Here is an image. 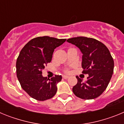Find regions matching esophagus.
Here are the masks:
<instances>
[{
    "label": "esophagus",
    "instance_id": "34e87169",
    "mask_svg": "<svg viewBox=\"0 0 124 124\" xmlns=\"http://www.w3.org/2000/svg\"><path fill=\"white\" fill-rule=\"evenodd\" d=\"M70 78V76H67V75H63V78L64 79H68Z\"/></svg>",
    "mask_w": 124,
    "mask_h": 124
}]
</instances>
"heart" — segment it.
Masks as SVG:
<instances>
[{
    "label": "heart",
    "mask_w": 124,
    "mask_h": 124,
    "mask_svg": "<svg viewBox=\"0 0 124 124\" xmlns=\"http://www.w3.org/2000/svg\"><path fill=\"white\" fill-rule=\"evenodd\" d=\"M67 72H68V71H67Z\"/></svg>",
    "instance_id": "heart-1"
}]
</instances>
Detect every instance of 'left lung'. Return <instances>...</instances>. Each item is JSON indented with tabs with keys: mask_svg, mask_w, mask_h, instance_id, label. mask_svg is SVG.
<instances>
[{
	"mask_svg": "<svg viewBox=\"0 0 124 124\" xmlns=\"http://www.w3.org/2000/svg\"><path fill=\"white\" fill-rule=\"evenodd\" d=\"M67 41L81 50L82 73L89 74L86 82L76 76L78 83L73 87V93L85 100L99 97L107 88L114 72V63L110 51L104 44L93 38L74 37Z\"/></svg>",
	"mask_w": 124,
	"mask_h": 124,
	"instance_id": "8db88e82",
	"label": "left lung"
}]
</instances>
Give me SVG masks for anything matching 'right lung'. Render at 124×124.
<instances>
[{
	"label": "right lung",
	"mask_w": 124,
	"mask_h": 124,
	"mask_svg": "<svg viewBox=\"0 0 124 124\" xmlns=\"http://www.w3.org/2000/svg\"><path fill=\"white\" fill-rule=\"evenodd\" d=\"M66 39L45 36L33 38L24 46L16 62L17 76L22 88L33 99L43 101L51 99L57 91L56 84L62 77L51 79L42 76L45 66L50 63L54 49Z\"/></svg>",
	"instance_id": "right-lung-1"
}]
</instances>
